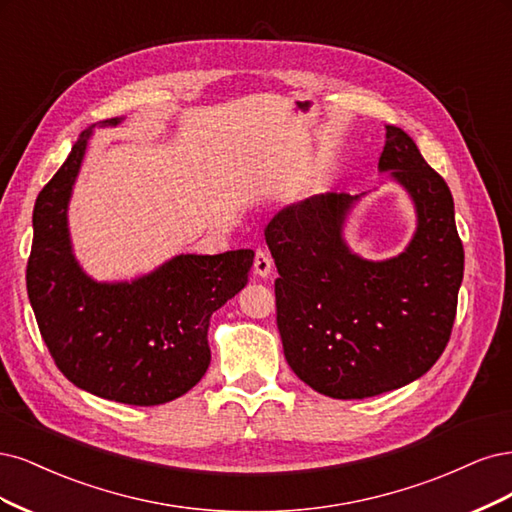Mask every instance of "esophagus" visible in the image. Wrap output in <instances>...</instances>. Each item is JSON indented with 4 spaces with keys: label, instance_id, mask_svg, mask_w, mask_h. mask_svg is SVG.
I'll return each instance as SVG.
<instances>
[{
    "label": "esophagus",
    "instance_id": "esophagus-1",
    "mask_svg": "<svg viewBox=\"0 0 512 512\" xmlns=\"http://www.w3.org/2000/svg\"><path fill=\"white\" fill-rule=\"evenodd\" d=\"M253 272L259 278H268L270 276V272H272V257L266 251L257 249L255 261H253Z\"/></svg>",
    "mask_w": 512,
    "mask_h": 512
}]
</instances>
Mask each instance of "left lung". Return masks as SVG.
<instances>
[{
    "mask_svg": "<svg viewBox=\"0 0 512 512\" xmlns=\"http://www.w3.org/2000/svg\"><path fill=\"white\" fill-rule=\"evenodd\" d=\"M385 129L378 172H389L417 214L400 255L372 261L346 242V219L366 193L306 197L263 229L278 270L276 323L287 364L336 400L372 398L430 370L451 338L464 278L447 183L404 129Z\"/></svg>",
    "mask_w": 512,
    "mask_h": 512,
    "instance_id": "8db88e82",
    "label": "left lung"
}]
</instances>
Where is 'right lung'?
I'll list each match as a JSON object with an SVG mask.
<instances>
[{
  "label": "right lung",
  "instance_id": "right-lung-1",
  "mask_svg": "<svg viewBox=\"0 0 512 512\" xmlns=\"http://www.w3.org/2000/svg\"><path fill=\"white\" fill-rule=\"evenodd\" d=\"M121 121L82 131L40 191L27 293L48 351L70 383L104 400L157 406L202 381L212 312L249 283L255 253L174 255L153 272L114 283L82 270L68 225L74 183L93 129Z\"/></svg>",
  "mask_w": 512,
  "mask_h": 512
}]
</instances>
